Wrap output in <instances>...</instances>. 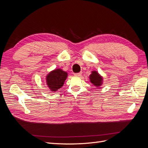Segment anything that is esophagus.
<instances>
[{
	"instance_id": "1",
	"label": "esophagus",
	"mask_w": 148,
	"mask_h": 148,
	"mask_svg": "<svg viewBox=\"0 0 148 148\" xmlns=\"http://www.w3.org/2000/svg\"><path fill=\"white\" fill-rule=\"evenodd\" d=\"M82 74V72H79V73H75L74 75L75 76H77V77H79V76H81Z\"/></svg>"
}]
</instances>
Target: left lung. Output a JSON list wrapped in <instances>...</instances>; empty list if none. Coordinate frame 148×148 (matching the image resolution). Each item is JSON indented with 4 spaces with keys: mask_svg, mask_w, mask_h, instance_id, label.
<instances>
[{
    "mask_svg": "<svg viewBox=\"0 0 148 148\" xmlns=\"http://www.w3.org/2000/svg\"><path fill=\"white\" fill-rule=\"evenodd\" d=\"M89 80L91 83L97 88L102 84L103 78L97 71H92L91 74L89 75Z\"/></svg>",
    "mask_w": 148,
    "mask_h": 148,
    "instance_id": "1",
    "label": "left lung"
}]
</instances>
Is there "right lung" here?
I'll list each match as a JSON object with an SVG mask.
<instances>
[{"mask_svg":"<svg viewBox=\"0 0 148 148\" xmlns=\"http://www.w3.org/2000/svg\"><path fill=\"white\" fill-rule=\"evenodd\" d=\"M68 73L60 69H55L46 76V84L51 91H56L63 86Z\"/></svg>","mask_w":148,"mask_h":148,"instance_id":"obj_1","label":"right lung"}]
</instances>
